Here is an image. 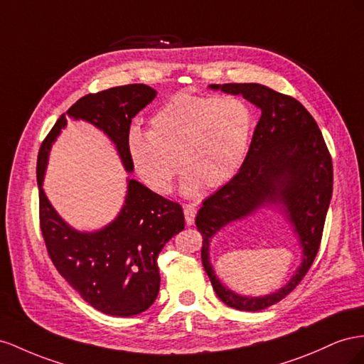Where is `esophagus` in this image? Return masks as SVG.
I'll return each mask as SVG.
<instances>
[{"label":"esophagus","instance_id":"esophagus-1","mask_svg":"<svg viewBox=\"0 0 364 364\" xmlns=\"http://www.w3.org/2000/svg\"><path fill=\"white\" fill-rule=\"evenodd\" d=\"M184 209V218H186V224L192 225L195 223V216H196V207L195 204H184L183 205Z\"/></svg>","mask_w":364,"mask_h":364}]
</instances>
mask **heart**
Masks as SVG:
<instances>
[{"label":"heart","instance_id":"obj_1","mask_svg":"<svg viewBox=\"0 0 364 364\" xmlns=\"http://www.w3.org/2000/svg\"><path fill=\"white\" fill-rule=\"evenodd\" d=\"M149 124V131L128 134L132 169L151 191L166 195L180 161L183 191L192 195L203 184L218 188L233 178L250 146L255 117L240 97L183 91L155 111Z\"/></svg>","mask_w":364,"mask_h":364}]
</instances>
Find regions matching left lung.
I'll use <instances>...</instances> for the list:
<instances>
[{
    "mask_svg": "<svg viewBox=\"0 0 364 364\" xmlns=\"http://www.w3.org/2000/svg\"><path fill=\"white\" fill-rule=\"evenodd\" d=\"M210 88L241 95L261 108L262 114L240 172L204 200L195 218L203 236V265L215 293L225 305L241 311H261L291 293L314 262L332 196V159L314 117L294 97L261 84H224ZM265 203L284 205L304 248V262L279 292L264 298L237 296L214 276L208 242L224 225L242 219Z\"/></svg>",
    "mask_w": 364,
    "mask_h": 364,
    "instance_id": "1",
    "label": "left lung"
}]
</instances>
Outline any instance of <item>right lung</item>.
Wrapping results in <instances>:
<instances>
[{"label": "right lung", "instance_id": "obj_1", "mask_svg": "<svg viewBox=\"0 0 364 364\" xmlns=\"http://www.w3.org/2000/svg\"><path fill=\"white\" fill-rule=\"evenodd\" d=\"M155 95L148 85L131 84L80 97L58 119L38 154L39 225L47 253L70 287L108 316L140 314L157 299V257L164 244L184 228L183 207L136 180H128L127 200L116 220L100 232L80 233L62 221L51 207L43 191V178L51 143L65 128L67 117L87 120L105 132L116 144L124 169L131 172L127 151L131 120Z\"/></svg>", "mask_w": 364, "mask_h": 364}]
</instances>
